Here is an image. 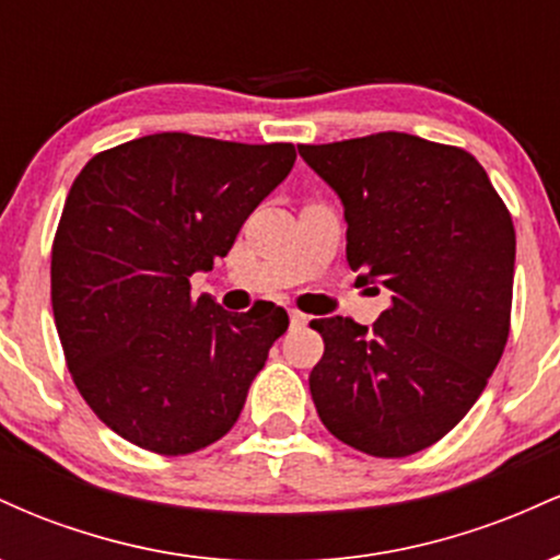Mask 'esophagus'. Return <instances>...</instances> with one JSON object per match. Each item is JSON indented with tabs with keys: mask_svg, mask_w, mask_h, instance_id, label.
Segmentation results:
<instances>
[{
	"mask_svg": "<svg viewBox=\"0 0 560 560\" xmlns=\"http://www.w3.org/2000/svg\"><path fill=\"white\" fill-rule=\"evenodd\" d=\"M289 324H292L294 329H298V326H305L307 324V316H305V313H300V311H292V313H289Z\"/></svg>",
	"mask_w": 560,
	"mask_h": 560,
	"instance_id": "34e87169",
	"label": "esophagus"
}]
</instances>
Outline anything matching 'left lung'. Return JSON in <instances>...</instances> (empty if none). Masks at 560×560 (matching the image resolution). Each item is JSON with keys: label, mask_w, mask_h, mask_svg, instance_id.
Wrapping results in <instances>:
<instances>
[{"label": "left lung", "mask_w": 560, "mask_h": 560, "mask_svg": "<svg viewBox=\"0 0 560 560\" xmlns=\"http://www.w3.org/2000/svg\"><path fill=\"white\" fill-rule=\"evenodd\" d=\"M298 150L342 199L358 281L392 292L374 329L342 316L313 320L324 337L313 402L345 445L405 458L464 419L503 355L511 213L460 147L384 131Z\"/></svg>", "instance_id": "left-lung-1"}]
</instances>
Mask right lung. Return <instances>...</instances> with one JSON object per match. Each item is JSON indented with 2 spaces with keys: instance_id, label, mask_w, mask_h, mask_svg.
I'll list each match as a JSON object with an SVG mask.
<instances>
[{
  "instance_id": "obj_1",
  "label": "right lung",
  "mask_w": 560,
  "mask_h": 560,
  "mask_svg": "<svg viewBox=\"0 0 560 560\" xmlns=\"http://www.w3.org/2000/svg\"><path fill=\"white\" fill-rule=\"evenodd\" d=\"M292 144L165 131L100 152L70 186L52 244L66 363L102 423L160 455L213 445L240 419L284 307L191 298L247 215L292 171Z\"/></svg>"
}]
</instances>
